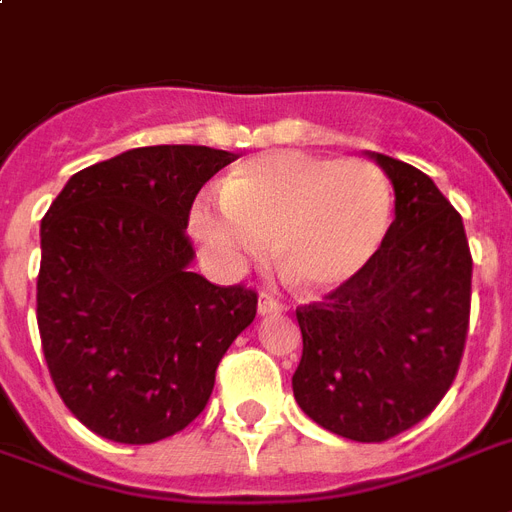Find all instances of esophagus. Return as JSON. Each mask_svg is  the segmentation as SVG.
I'll return each mask as SVG.
<instances>
[{"label": "esophagus", "instance_id": "1", "mask_svg": "<svg viewBox=\"0 0 512 512\" xmlns=\"http://www.w3.org/2000/svg\"><path fill=\"white\" fill-rule=\"evenodd\" d=\"M257 311H260V316H268V313H281L287 311V308H284L279 297L271 295V292H263L260 300H257Z\"/></svg>", "mask_w": 512, "mask_h": 512}]
</instances>
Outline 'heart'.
<instances>
[{
  "label": "heart",
  "instance_id": "1",
  "mask_svg": "<svg viewBox=\"0 0 512 512\" xmlns=\"http://www.w3.org/2000/svg\"><path fill=\"white\" fill-rule=\"evenodd\" d=\"M393 185L366 159L273 151L220 183V207L196 204L191 228L225 265L260 260L273 239L297 287L329 292L356 279L388 239Z\"/></svg>",
  "mask_w": 512,
  "mask_h": 512
}]
</instances>
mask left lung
I'll return each instance as SVG.
<instances>
[{
  "mask_svg": "<svg viewBox=\"0 0 512 512\" xmlns=\"http://www.w3.org/2000/svg\"><path fill=\"white\" fill-rule=\"evenodd\" d=\"M396 220L356 279L300 305V409L337 436L380 444L425 420L452 388L468 340L473 257L460 212L425 172L369 154Z\"/></svg>",
  "mask_w": 512,
  "mask_h": 512,
  "instance_id": "left-lung-1",
  "label": "left lung"
}]
</instances>
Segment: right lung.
<instances>
[{
  "instance_id": "right-lung-1",
  "label": "right lung",
  "mask_w": 512,
  "mask_h": 512,
  "mask_svg": "<svg viewBox=\"0 0 512 512\" xmlns=\"http://www.w3.org/2000/svg\"><path fill=\"white\" fill-rule=\"evenodd\" d=\"M231 151L148 146L76 172L42 217L36 321L63 404L116 444H154L207 406L257 292L188 265V215Z\"/></svg>"
}]
</instances>
